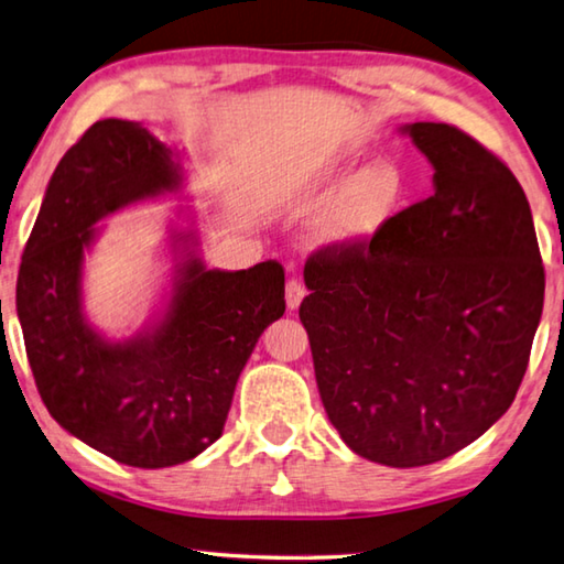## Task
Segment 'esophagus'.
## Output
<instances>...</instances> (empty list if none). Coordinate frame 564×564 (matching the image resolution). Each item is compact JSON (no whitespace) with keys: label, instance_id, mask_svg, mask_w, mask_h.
Segmentation results:
<instances>
[{"label":"esophagus","instance_id":"1","mask_svg":"<svg viewBox=\"0 0 564 564\" xmlns=\"http://www.w3.org/2000/svg\"><path fill=\"white\" fill-rule=\"evenodd\" d=\"M303 295H305V289L299 279H291L289 283H285V305H289V311L299 308Z\"/></svg>","mask_w":564,"mask_h":564}]
</instances>
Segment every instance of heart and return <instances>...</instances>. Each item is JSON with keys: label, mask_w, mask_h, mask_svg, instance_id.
<instances>
[{"label": "heart", "mask_w": 564, "mask_h": 564, "mask_svg": "<svg viewBox=\"0 0 564 564\" xmlns=\"http://www.w3.org/2000/svg\"><path fill=\"white\" fill-rule=\"evenodd\" d=\"M412 182L397 162L380 160L352 172L350 160H330L311 175L293 180L285 202L295 209H315L313 239L333 251H362L392 227L404 209Z\"/></svg>", "instance_id": "obj_1"}]
</instances>
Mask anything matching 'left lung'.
<instances>
[{"label": "left lung", "instance_id": "obj_1", "mask_svg": "<svg viewBox=\"0 0 564 564\" xmlns=\"http://www.w3.org/2000/svg\"><path fill=\"white\" fill-rule=\"evenodd\" d=\"M402 132L432 162L434 194L362 251H315L299 315L343 442L414 468L476 442L513 404L545 269L506 162L446 122Z\"/></svg>", "mask_w": 564, "mask_h": 564}]
</instances>
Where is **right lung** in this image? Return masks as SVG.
I'll return each mask as SVG.
<instances>
[{"instance_id": "add662e5", "label": "right lung", "mask_w": 564, "mask_h": 564, "mask_svg": "<svg viewBox=\"0 0 564 564\" xmlns=\"http://www.w3.org/2000/svg\"><path fill=\"white\" fill-rule=\"evenodd\" d=\"M175 152L132 120H98L61 158L17 279V315L48 414L96 452L135 468L177 466L224 432L261 333L285 311L283 265L207 269L197 231H172L165 311L128 340L84 313V256L96 224L182 189Z\"/></svg>"}]
</instances>
